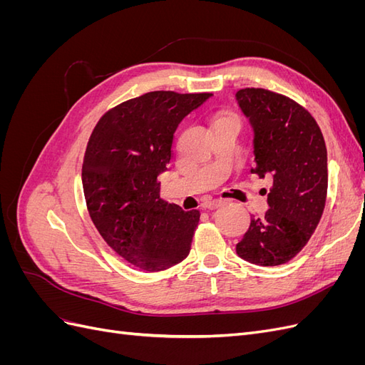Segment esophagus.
I'll return each mask as SVG.
<instances>
[{
  "instance_id": "esophagus-1",
  "label": "esophagus",
  "mask_w": 365,
  "mask_h": 365,
  "mask_svg": "<svg viewBox=\"0 0 365 365\" xmlns=\"http://www.w3.org/2000/svg\"><path fill=\"white\" fill-rule=\"evenodd\" d=\"M224 204H225L224 200H213V201H210V202L205 205V208L215 210V208H217V207H220V205H224Z\"/></svg>"
}]
</instances>
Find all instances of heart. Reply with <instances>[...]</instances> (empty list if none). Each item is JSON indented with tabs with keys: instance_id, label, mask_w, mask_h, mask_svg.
I'll return each mask as SVG.
<instances>
[{
	"instance_id": "1",
	"label": "heart",
	"mask_w": 365,
	"mask_h": 365,
	"mask_svg": "<svg viewBox=\"0 0 365 365\" xmlns=\"http://www.w3.org/2000/svg\"><path fill=\"white\" fill-rule=\"evenodd\" d=\"M227 120H231V121H239V118H237L236 115H233V114H228V115L217 117V118H216V121H215V123H219V121H227ZM239 123H240V121H239Z\"/></svg>"
}]
</instances>
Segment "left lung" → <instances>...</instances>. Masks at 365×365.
I'll return each instance as SVG.
<instances>
[{
  "instance_id": "8db88e82",
  "label": "left lung",
  "mask_w": 365,
  "mask_h": 365,
  "mask_svg": "<svg viewBox=\"0 0 365 365\" xmlns=\"http://www.w3.org/2000/svg\"><path fill=\"white\" fill-rule=\"evenodd\" d=\"M254 129V168L271 176L269 210L236 245L239 257L277 267L294 259L312 237L327 196V149L315 118L300 103L263 88L236 93Z\"/></svg>"
}]
</instances>
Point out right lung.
<instances>
[{
	"mask_svg": "<svg viewBox=\"0 0 365 365\" xmlns=\"http://www.w3.org/2000/svg\"><path fill=\"white\" fill-rule=\"evenodd\" d=\"M210 96L152 91L130 98L103 114L88 141V213L106 244L135 268L158 272L189 256L201 213L161 200L157 178L170 163L181 120Z\"/></svg>",
	"mask_w": 365,
	"mask_h": 365,
	"instance_id": "add662e5",
	"label": "right lung"
}]
</instances>
